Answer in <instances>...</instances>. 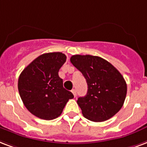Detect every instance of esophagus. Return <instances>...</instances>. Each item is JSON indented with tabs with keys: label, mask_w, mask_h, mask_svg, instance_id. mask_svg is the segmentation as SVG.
Returning <instances> with one entry per match:
<instances>
[{
	"label": "esophagus",
	"mask_w": 147,
	"mask_h": 147,
	"mask_svg": "<svg viewBox=\"0 0 147 147\" xmlns=\"http://www.w3.org/2000/svg\"><path fill=\"white\" fill-rule=\"evenodd\" d=\"M71 91H72L73 94H74V96H77V91H76V90H75V89H73L72 90H71Z\"/></svg>",
	"instance_id": "obj_1"
}]
</instances>
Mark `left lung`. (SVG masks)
Masks as SVG:
<instances>
[{
  "instance_id": "obj_1",
  "label": "left lung",
  "mask_w": 147,
  "mask_h": 147,
  "mask_svg": "<svg viewBox=\"0 0 147 147\" xmlns=\"http://www.w3.org/2000/svg\"><path fill=\"white\" fill-rule=\"evenodd\" d=\"M70 62L84 75L88 86L86 96L77 100L84 117L94 122L113 117L127 96V84L122 74L111 63L96 56L74 55Z\"/></svg>"
}]
</instances>
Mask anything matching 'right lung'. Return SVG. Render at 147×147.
Listing matches in <instances>:
<instances>
[{
	"label": "right lung",
	"instance_id": "right-lung-1",
	"mask_svg": "<svg viewBox=\"0 0 147 147\" xmlns=\"http://www.w3.org/2000/svg\"><path fill=\"white\" fill-rule=\"evenodd\" d=\"M67 57L61 52L44 53L24 68L18 79V91L27 110L43 120H51L62 113L66 103L74 98L64 89L58 75Z\"/></svg>",
	"mask_w": 147,
	"mask_h": 147
}]
</instances>
